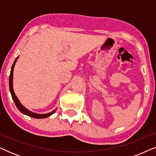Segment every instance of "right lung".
<instances>
[{
    "label": "right lung",
    "instance_id": "right-lung-1",
    "mask_svg": "<svg viewBox=\"0 0 156 156\" xmlns=\"http://www.w3.org/2000/svg\"><path fill=\"white\" fill-rule=\"evenodd\" d=\"M17 59H18V57H17V58L16 59V60H15L13 65H12V66L11 71H10V80H9L10 91V94H11L12 99H13V101L15 102V104H16V106H17V108H18V110L20 111V112H22L23 114L27 115V116L33 117V118L43 119V118H46V117L50 116V115H52V114H54V113L55 112V110H54L52 112L48 113V114H35V113H33V112H30L29 110H27V108H25L24 106H23L22 104H20V102L19 101V100L18 99V98H17L16 94H15L14 91H13V88H12V75H13V74H12V73H13L14 66H15V65H16V62Z\"/></svg>",
    "mask_w": 156,
    "mask_h": 156
}]
</instances>
